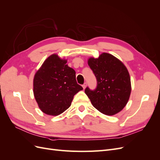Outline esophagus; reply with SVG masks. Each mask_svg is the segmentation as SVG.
<instances>
[{"label":"esophagus","mask_w":160,"mask_h":160,"mask_svg":"<svg viewBox=\"0 0 160 160\" xmlns=\"http://www.w3.org/2000/svg\"><path fill=\"white\" fill-rule=\"evenodd\" d=\"M83 86V89H85V88H86V86H87V83H84V84L82 85Z\"/></svg>","instance_id":"obj_1"}]
</instances>
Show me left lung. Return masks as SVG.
Listing matches in <instances>:
<instances>
[{
    "label": "left lung",
    "instance_id": "1",
    "mask_svg": "<svg viewBox=\"0 0 160 160\" xmlns=\"http://www.w3.org/2000/svg\"><path fill=\"white\" fill-rule=\"evenodd\" d=\"M88 65L97 79L93 90L87 87L85 93L101 113L113 115L126 105L131 93V80L125 66L109 53L98 59L89 58Z\"/></svg>",
    "mask_w": 160,
    "mask_h": 160
}]
</instances>
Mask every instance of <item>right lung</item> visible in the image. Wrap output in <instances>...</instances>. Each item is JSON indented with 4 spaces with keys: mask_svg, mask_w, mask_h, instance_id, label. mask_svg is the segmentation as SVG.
<instances>
[{
    "mask_svg": "<svg viewBox=\"0 0 160 160\" xmlns=\"http://www.w3.org/2000/svg\"><path fill=\"white\" fill-rule=\"evenodd\" d=\"M83 89L77 84L75 71L67 60L52 55L43 62L33 80V92L43 113L58 115L68 109L74 95Z\"/></svg>",
    "mask_w": 160,
    "mask_h": 160,
    "instance_id": "1",
    "label": "right lung"
}]
</instances>
